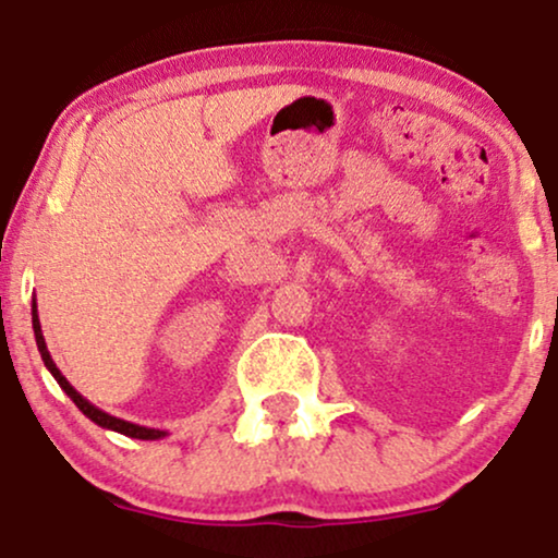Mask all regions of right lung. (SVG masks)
I'll return each mask as SVG.
<instances>
[{
    "label": "right lung",
    "mask_w": 558,
    "mask_h": 558,
    "mask_svg": "<svg viewBox=\"0 0 558 558\" xmlns=\"http://www.w3.org/2000/svg\"><path fill=\"white\" fill-rule=\"evenodd\" d=\"M31 323H34V336H36L38 354H41V360H44V367H47L49 373H52L54 380L60 383V388L65 390V393L70 396V401H73L75 407H78L81 412L86 414V417L94 422V425H99V427H107V430H114V433H120V435H128V438H138V440H159V438H165V435H168V430H157V427L133 425V422H125V420H120V417H112V414L101 412L99 407H94V403L88 401V399H83V396L78 393V390H75L73 386H70V383H68V377L60 373V367H57V364H54L52 354H49V349H47V341H44V332H41V323H38L36 299H34V304H31Z\"/></svg>",
    "instance_id": "obj_1"
}]
</instances>
